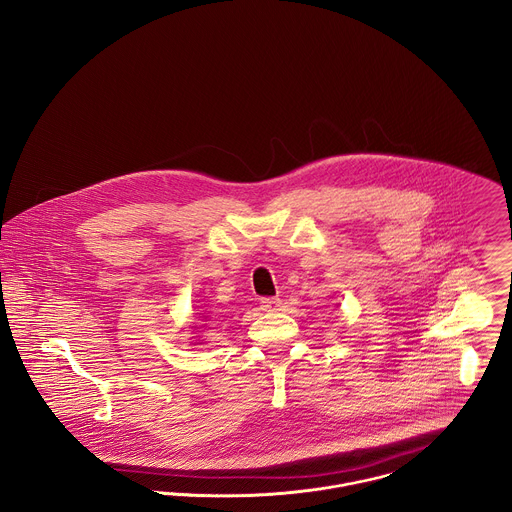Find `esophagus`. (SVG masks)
Instances as JSON below:
<instances>
[{"label": "esophagus", "instance_id": "1", "mask_svg": "<svg viewBox=\"0 0 512 512\" xmlns=\"http://www.w3.org/2000/svg\"><path fill=\"white\" fill-rule=\"evenodd\" d=\"M280 307H282V299L280 297H262L260 299V309L262 311L272 313V311H278Z\"/></svg>", "mask_w": 512, "mask_h": 512}]
</instances>
